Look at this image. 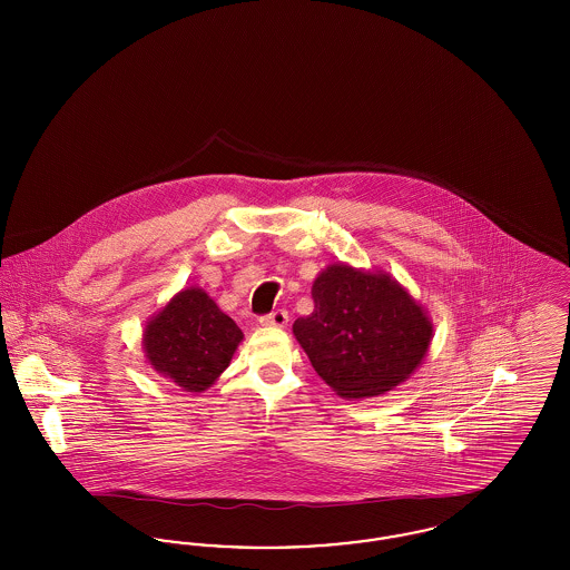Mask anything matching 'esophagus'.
Wrapping results in <instances>:
<instances>
[{
	"label": "esophagus",
	"mask_w": 570,
	"mask_h": 570,
	"mask_svg": "<svg viewBox=\"0 0 570 570\" xmlns=\"http://www.w3.org/2000/svg\"><path fill=\"white\" fill-rule=\"evenodd\" d=\"M258 323L263 326H277V328H282V326H286V323H288V312L286 309H275V312L267 314V316H261Z\"/></svg>",
	"instance_id": "1"
}]
</instances>
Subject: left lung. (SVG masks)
Masks as SVG:
<instances>
[{"instance_id":"8db88e82","label":"left lung","mask_w":570,"mask_h":570,"mask_svg":"<svg viewBox=\"0 0 570 570\" xmlns=\"http://www.w3.org/2000/svg\"><path fill=\"white\" fill-rule=\"evenodd\" d=\"M312 298L314 312L293 333L340 397L386 393L425 358L432 321L389 273L333 263L314 279Z\"/></svg>"}]
</instances>
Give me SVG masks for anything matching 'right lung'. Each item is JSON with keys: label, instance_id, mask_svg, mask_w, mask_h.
<instances>
[{"label": "right lung", "instance_id": "add662e5", "mask_svg": "<svg viewBox=\"0 0 570 570\" xmlns=\"http://www.w3.org/2000/svg\"><path fill=\"white\" fill-rule=\"evenodd\" d=\"M244 333L203 288H186L147 323L142 348L151 367L184 391L203 393L228 367Z\"/></svg>", "mask_w": 570, "mask_h": 570}]
</instances>
